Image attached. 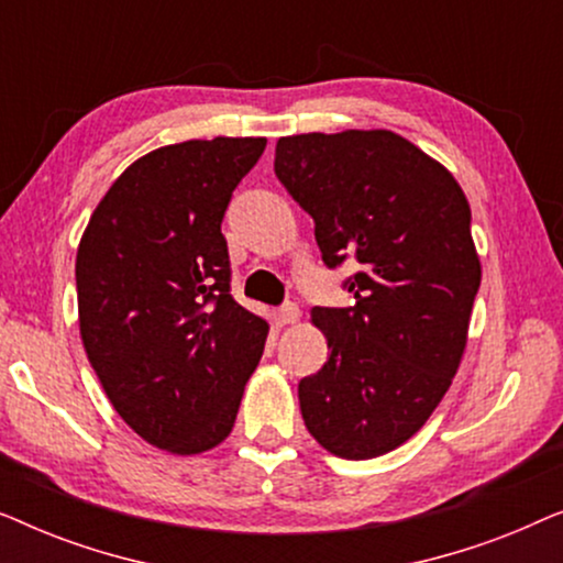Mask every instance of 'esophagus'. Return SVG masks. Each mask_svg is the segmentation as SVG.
<instances>
[{"instance_id":"esophagus-1","label":"esophagus","mask_w":563,"mask_h":563,"mask_svg":"<svg viewBox=\"0 0 563 563\" xmlns=\"http://www.w3.org/2000/svg\"><path fill=\"white\" fill-rule=\"evenodd\" d=\"M274 320H276V325H279V328H284V325H295V322L299 320V307H297L295 302L282 305L279 310L274 312Z\"/></svg>"}]
</instances>
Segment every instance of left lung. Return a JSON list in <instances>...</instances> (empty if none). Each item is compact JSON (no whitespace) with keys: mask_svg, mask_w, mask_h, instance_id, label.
<instances>
[{"mask_svg":"<svg viewBox=\"0 0 563 563\" xmlns=\"http://www.w3.org/2000/svg\"><path fill=\"white\" fill-rule=\"evenodd\" d=\"M276 179L314 220L328 268L356 261L351 307H314L328 361L299 382L302 420L341 459L395 451L456 376L482 266L445 168L391 130L279 137Z\"/></svg>","mask_w":563,"mask_h":563,"instance_id":"left-lung-1","label":"left lung"}]
</instances>
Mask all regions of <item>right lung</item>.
Instances as JSON below:
<instances>
[{"label":"right lung","mask_w":563,"mask_h":563,"mask_svg":"<svg viewBox=\"0 0 563 563\" xmlns=\"http://www.w3.org/2000/svg\"><path fill=\"white\" fill-rule=\"evenodd\" d=\"M266 137H212L151 151L97 205L76 297L89 364L122 420L179 456L233 430L266 320L230 295L222 218Z\"/></svg>","instance_id":"obj_1"}]
</instances>
